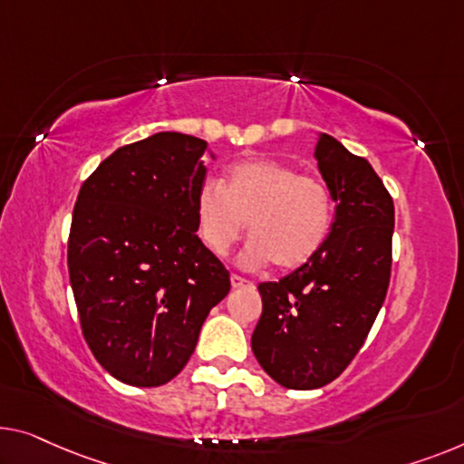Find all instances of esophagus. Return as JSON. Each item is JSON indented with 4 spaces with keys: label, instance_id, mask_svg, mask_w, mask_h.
<instances>
[{
    "label": "esophagus",
    "instance_id": "obj_1",
    "mask_svg": "<svg viewBox=\"0 0 464 464\" xmlns=\"http://www.w3.org/2000/svg\"><path fill=\"white\" fill-rule=\"evenodd\" d=\"M231 285H233V289H252L254 283L244 279V276H239V275H231Z\"/></svg>",
    "mask_w": 464,
    "mask_h": 464
}]
</instances>
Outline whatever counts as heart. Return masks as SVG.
I'll return each instance as SVG.
<instances>
[{"mask_svg": "<svg viewBox=\"0 0 464 464\" xmlns=\"http://www.w3.org/2000/svg\"><path fill=\"white\" fill-rule=\"evenodd\" d=\"M198 235L225 258L246 229L250 244L241 265L258 268L275 262L294 271L314 258L334 225V198L319 177L287 162L252 158L227 169L223 188L206 181L196 191Z\"/></svg>", "mask_w": 464, "mask_h": 464, "instance_id": "heart-1", "label": "heart"}]
</instances>
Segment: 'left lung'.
<instances>
[{
  "label": "left lung",
  "mask_w": 464,
  "mask_h": 464,
  "mask_svg": "<svg viewBox=\"0 0 464 464\" xmlns=\"http://www.w3.org/2000/svg\"><path fill=\"white\" fill-rule=\"evenodd\" d=\"M314 158L335 202L321 252L279 281L260 283L252 352L289 390L334 382L358 354L392 275L393 199L372 166L327 133Z\"/></svg>",
  "instance_id": "1"
}]
</instances>
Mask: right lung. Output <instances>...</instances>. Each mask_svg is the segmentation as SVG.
Instances as JSON below:
<instances>
[{
    "instance_id": "add662e5",
    "label": "right lung",
    "mask_w": 464,
    "mask_h": 464,
    "mask_svg": "<svg viewBox=\"0 0 464 464\" xmlns=\"http://www.w3.org/2000/svg\"><path fill=\"white\" fill-rule=\"evenodd\" d=\"M208 143L156 133L108 156L79 191L68 275L82 337L122 383H169L188 364L229 271L198 237Z\"/></svg>"
}]
</instances>
